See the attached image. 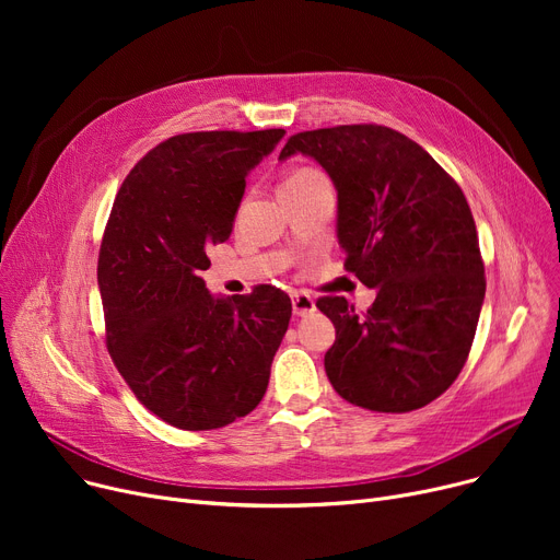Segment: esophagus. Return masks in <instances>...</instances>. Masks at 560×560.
<instances>
[{
	"mask_svg": "<svg viewBox=\"0 0 560 560\" xmlns=\"http://www.w3.org/2000/svg\"><path fill=\"white\" fill-rule=\"evenodd\" d=\"M292 313L300 315V317L315 313L313 298L306 295V292H295V295H292Z\"/></svg>",
	"mask_w": 560,
	"mask_h": 560,
	"instance_id": "obj_1",
	"label": "esophagus"
}]
</instances>
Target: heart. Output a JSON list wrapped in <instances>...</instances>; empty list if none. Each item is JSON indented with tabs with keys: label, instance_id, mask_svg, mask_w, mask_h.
<instances>
[{
	"label": "heart",
	"instance_id": "1",
	"mask_svg": "<svg viewBox=\"0 0 560 560\" xmlns=\"http://www.w3.org/2000/svg\"><path fill=\"white\" fill-rule=\"evenodd\" d=\"M317 179H325L319 172L311 170V167H302V170H295L292 174H288L283 184L279 188H285V186H304V184H311V182H317Z\"/></svg>",
	"mask_w": 560,
	"mask_h": 560
}]
</instances>
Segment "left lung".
I'll return each mask as SVG.
<instances>
[{
	"mask_svg": "<svg viewBox=\"0 0 560 560\" xmlns=\"http://www.w3.org/2000/svg\"><path fill=\"white\" fill-rule=\"evenodd\" d=\"M295 154L331 176L345 268L376 288L365 315L345 298L317 300L336 327L331 386L378 413L427 406L460 374L486 295L463 190L418 142L378 125L298 133L279 161Z\"/></svg>",
	"mask_w": 560,
	"mask_h": 560,
	"instance_id": "obj_1",
	"label": "left lung"
}]
</instances>
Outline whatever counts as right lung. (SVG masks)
I'll return each mask as SVG.
<instances>
[{"mask_svg": "<svg viewBox=\"0 0 560 560\" xmlns=\"http://www.w3.org/2000/svg\"><path fill=\"white\" fill-rule=\"evenodd\" d=\"M283 129L174 136L129 172L104 231L97 283L106 347L163 422L220 429L258 406L288 331L290 298L256 285L211 295L206 249L229 241L247 174Z\"/></svg>", "mask_w": 560, "mask_h": 560, "instance_id": "obj_1", "label": "right lung"}]
</instances>
